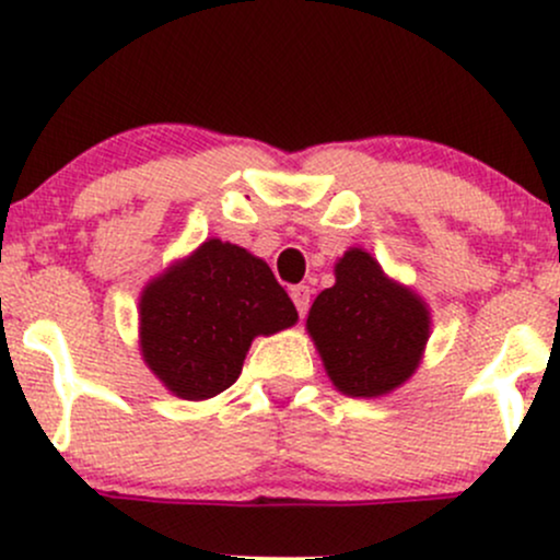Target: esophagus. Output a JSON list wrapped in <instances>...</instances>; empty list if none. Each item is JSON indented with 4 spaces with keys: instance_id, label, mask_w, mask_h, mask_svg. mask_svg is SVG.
<instances>
[{
    "instance_id": "esophagus-1",
    "label": "esophagus",
    "mask_w": 560,
    "mask_h": 560,
    "mask_svg": "<svg viewBox=\"0 0 560 560\" xmlns=\"http://www.w3.org/2000/svg\"><path fill=\"white\" fill-rule=\"evenodd\" d=\"M289 294H292V302H294V307H298L300 318H305L307 307H311V287L298 284V287L289 289Z\"/></svg>"
}]
</instances>
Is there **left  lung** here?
I'll return each mask as SVG.
<instances>
[{"label": "left lung", "mask_w": 560, "mask_h": 560, "mask_svg": "<svg viewBox=\"0 0 560 560\" xmlns=\"http://www.w3.org/2000/svg\"><path fill=\"white\" fill-rule=\"evenodd\" d=\"M307 331L339 392L378 397L400 387L419 365L429 313L369 253L350 249L337 262V284L313 302Z\"/></svg>", "instance_id": "left-lung-1"}]
</instances>
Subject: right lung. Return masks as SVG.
<instances>
[{"instance_id":"1","label":"right lung","mask_w":560,"mask_h":560,"mask_svg":"<svg viewBox=\"0 0 560 560\" xmlns=\"http://www.w3.org/2000/svg\"><path fill=\"white\" fill-rule=\"evenodd\" d=\"M141 352L184 400L229 389L258 334L298 320L271 268L236 244L210 240L141 294Z\"/></svg>"}]
</instances>
